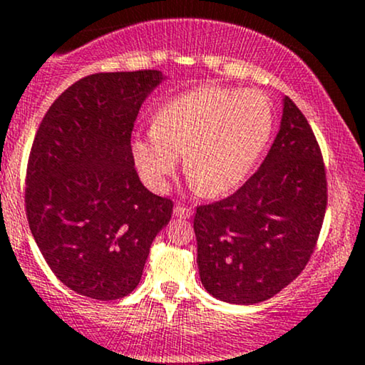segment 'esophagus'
<instances>
[{
    "mask_svg": "<svg viewBox=\"0 0 365 365\" xmlns=\"http://www.w3.org/2000/svg\"><path fill=\"white\" fill-rule=\"evenodd\" d=\"M173 216L175 217H182V220H187V217L192 216V209L190 207H183V206H177L173 209Z\"/></svg>",
    "mask_w": 365,
    "mask_h": 365,
    "instance_id": "obj_1",
    "label": "esophagus"
}]
</instances>
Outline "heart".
I'll return each instance as SVG.
<instances>
[{"mask_svg":"<svg viewBox=\"0 0 365 365\" xmlns=\"http://www.w3.org/2000/svg\"><path fill=\"white\" fill-rule=\"evenodd\" d=\"M273 132V108L257 91L199 86L175 96L156 123L132 139V156L142 178L165 190L187 153L194 185L220 195L240 185Z\"/></svg>","mask_w":365,"mask_h":365,"instance_id":"heart-1","label":"heart"}]
</instances>
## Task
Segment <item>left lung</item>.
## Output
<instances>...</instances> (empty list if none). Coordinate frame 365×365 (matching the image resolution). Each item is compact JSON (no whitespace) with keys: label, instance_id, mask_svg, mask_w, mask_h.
<instances>
[{"label":"left lung","instance_id":"1","mask_svg":"<svg viewBox=\"0 0 365 365\" xmlns=\"http://www.w3.org/2000/svg\"><path fill=\"white\" fill-rule=\"evenodd\" d=\"M326 173L311 125L283 98L279 130L259 170L233 195L197 207V266L217 300L271 299L311 259L324 220Z\"/></svg>","mask_w":365,"mask_h":365}]
</instances>
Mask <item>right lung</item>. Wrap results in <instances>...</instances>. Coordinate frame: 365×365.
Segmentation results:
<instances>
[{
  "label": "right lung",
  "instance_id": "1",
  "mask_svg": "<svg viewBox=\"0 0 365 365\" xmlns=\"http://www.w3.org/2000/svg\"><path fill=\"white\" fill-rule=\"evenodd\" d=\"M159 70L96 73L70 86L37 130L25 207L32 237L63 284L116 300L135 290L173 202L142 185L132 128L165 81Z\"/></svg>",
  "mask_w": 365,
  "mask_h": 365
}]
</instances>
